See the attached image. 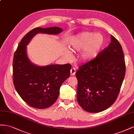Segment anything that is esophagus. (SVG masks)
<instances>
[{
    "label": "esophagus",
    "instance_id": "1",
    "mask_svg": "<svg viewBox=\"0 0 134 134\" xmlns=\"http://www.w3.org/2000/svg\"><path fill=\"white\" fill-rule=\"evenodd\" d=\"M75 73H76V70H75V68H72V69H71V71H70L71 76H74V75H75Z\"/></svg>",
    "mask_w": 134,
    "mask_h": 134
}]
</instances>
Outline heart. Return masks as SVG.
Segmentation results:
<instances>
[{"label":"heart","instance_id":"b5f03b06","mask_svg":"<svg viewBox=\"0 0 134 134\" xmlns=\"http://www.w3.org/2000/svg\"><path fill=\"white\" fill-rule=\"evenodd\" d=\"M104 43V37L101 34L82 32L72 38L70 47L72 52L82 50L79 54V60L81 62H88L97 58ZM65 55L67 58H71L72 56L71 52L66 49Z\"/></svg>","mask_w":134,"mask_h":134}]
</instances>
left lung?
Here are the masks:
<instances>
[{
    "label": "left lung",
    "instance_id": "left-lung-1",
    "mask_svg": "<svg viewBox=\"0 0 134 134\" xmlns=\"http://www.w3.org/2000/svg\"><path fill=\"white\" fill-rule=\"evenodd\" d=\"M123 51L118 41L110 35V43L96 58L79 67L77 100L85 111L98 113L116 101L125 75Z\"/></svg>",
    "mask_w": 134,
    "mask_h": 134
}]
</instances>
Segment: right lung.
I'll return each mask as SVG.
<instances>
[{"mask_svg": "<svg viewBox=\"0 0 134 134\" xmlns=\"http://www.w3.org/2000/svg\"><path fill=\"white\" fill-rule=\"evenodd\" d=\"M62 31L58 27L34 29L22 38L14 53V86L21 98L32 107L45 109L54 104L58 97L60 85L70 77L71 65L37 66L28 58L26 46L37 34L57 35Z\"/></svg>", "mask_w": 134, "mask_h": 134, "instance_id": "1", "label": "right lung"}]
</instances>
